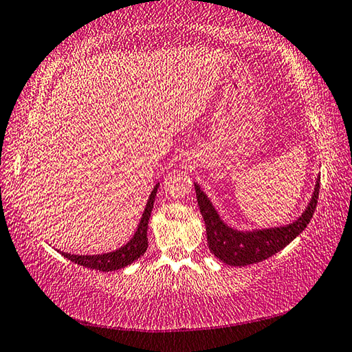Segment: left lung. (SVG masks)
I'll use <instances>...</instances> for the list:
<instances>
[{
    "label": "left lung",
    "mask_w": 352,
    "mask_h": 352,
    "mask_svg": "<svg viewBox=\"0 0 352 352\" xmlns=\"http://www.w3.org/2000/svg\"><path fill=\"white\" fill-rule=\"evenodd\" d=\"M195 194L201 216H204L206 225L208 245L216 258L233 267H243L256 264L267 258H270L278 252L289 245L301 231H305L307 223L317 208L318 192H320V177L315 183L312 199L309 201L305 212L298 217L295 222L284 226H275V228L253 230V231H239L231 228L220 219L216 208L212 206L208 195L200 189L197 183H194Z\"/></svg>",
    "instance_id": "obj_1"
}]
</instances>
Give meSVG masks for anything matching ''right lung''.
I'll return each instance as SVG.
<instances>
[{
	"label": "right lung",
	"instance_id": "obj_1",
	"mask_svg": "<svg viewBox=\"0 0 352 352\" xmlns=\"http://www.w3.org/2000/svg\"><path fill=\"white\" fill-rule=\"evenodd\" d=\"M158 186L160 183L153 188L151 195H148L147 205L144 208V212H142L138 228H136V233L133 234L132 239L126 243V245L115 250V252L102 253V254H71L65 252H60V254L65 256L67 259H69L71 262H74L77 265H83L87 267V269H93L99 272L119 270L132 264V262L138 259L140 256L144 254L147 250V225H148V219H151L155 197H157Z\"/></svg>",
	"mask_w": 352,
	"mask_h": 352
}]
</instances>
